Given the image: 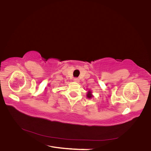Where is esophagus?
<instances>
[{
  "mask_svg": "<svg viewBox=\"0 0 151 151\" xmlns=\"http://www.w3.org/2000/svg\"><path fill=\"white\" fill-rule=\"evenodd\" d=\"M73 81H74V82H76V83H78L79 79L78 78H74Z\"/></svg>",
  "mask_w": 151,
  "mask_h": 151,
  "instance_id": "34e87169",
  "label": "esophagus"
}]
</instances>
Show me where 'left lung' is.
<instances>
[{"label":"left lung","mask_w":151,"mask_h":151,"mask_svg":"<svg viewBox=\"0 0 151 151\" xmlns=\"http://www.w3.org/2000/svg\"><path fill=\"white\" fill-rule=\"evenodd\" d=\"M86 97H87L88 99H91L93 98V93H92V91L91 90H88V92H87V94H86Z\"/></svg>","instance_id":"8db88e82"}]
</instances>
